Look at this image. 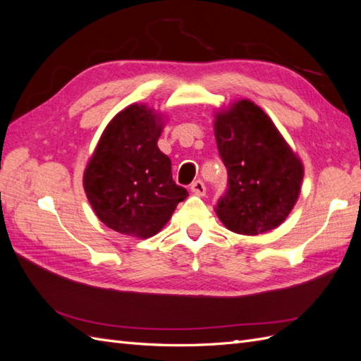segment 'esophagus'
Masks as SVG:
<instances>
[{"label": "esophagus", "mask_w": 361, "mask_h": 361, "mask_svg": "<svg viewBox=\"0 0 361 361\" xmlns=\"http://www.w3.org/2000/svg\"><path fill=\"white\" fill-rule=\"evenodd\" d=\"M191 191H192L194 194H197V195H204V194H206L204 183H203L202 180L192 182V183H191Z\"/></svg>", "instance_id": "1"}]
</instances>
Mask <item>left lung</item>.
Instances as JSON below:
<instances>
[{
  "instance_id": "1",
  "label": "left lung",
  "mask_w": 361,
  "mask_h": 361,
  "mask_svg": "<svg viewBox=\"0 0 361 361\" xmlns=\"http://www.w3.org/2000/svg\"><path fill=\"white\" fill-rule=\"evenodd\" d=\"M214 134L228 174V190L215 207L218 218L231 232L248 236L279 227L300 197V157L250 99L216 111Z\"/></svg>"
}]
</instances>
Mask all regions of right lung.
Returning <instances> with one entry per match:
<instances>
[{"instance_id": "1", "label": "right lung", "mask_w": 361, "mask_h": 361, "mask_svg": "<svg viewBox=\"0 0 361 361\" xmlns=\"http://www.w3.org/2000/svg\"><path fill=\"white\" fill-rule=\"evenodd\" d=\"M164 125L154 108L129 105L106 125L87 162V199L96 216L122 235H157L188 195L174 183L171 161L158 147Z\"/></svg>"}]
</instances>
